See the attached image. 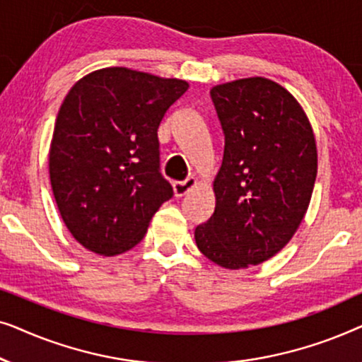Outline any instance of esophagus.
Here are the masks:
<instances>
[{
  "mask_svg": "<svg viewBox=\"0 0 362 362\" xmlns=\"http://www.w3.org/2000/svg\"><path fill=\"white\" fill-rule=\"evenodd\" d=\"M194 186H196L194 177H186L185 181H176L175 185H173V189H175L176 197H182V196H186Z\"/></svg>",
  "mask_w": 362,
  "mask_h": 362,
  "instance_id": "34e87169",
  "label": "esophagus"
}]
</instances>
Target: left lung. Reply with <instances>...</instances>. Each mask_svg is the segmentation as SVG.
<instances>
[{
	"mask_svg": "<svg viewBox=\"0 0 362 362\" xmlns=\"http://www.w3.org/2000/svg\"><path fill=\"white\" fill-rule=\"evenodd\" d=\"M211 100L224 156L214 214L194 239L214 264L245 269L284 249L303 221L318 168L315 135L300 103L269 78L217 86Z\"/></svg>",
	"mask_w": 362,
	"mask_h": 362,
	"instance_id": "obj_1",
	"label": "left lung"
}]
</instances>
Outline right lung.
<instances>
[{
  "label": "right lung",
  "mask_w": 362,
  "mask_h": 362,
  "mask_svg": "<svg viewBox=\"0 0 362 362\" xmlns=\"http://www.w3.org/2000/svg\"><path fill=\"white\" fill-rule=\"evenodd\" d=\"M187 82L108 67L64 98L49 151L52 192L78 244L100 255L135 247L173 197L160 171L158 127Z\"/></svg>",
  "instance_id": "right-lung-1"
}]
</instances>
